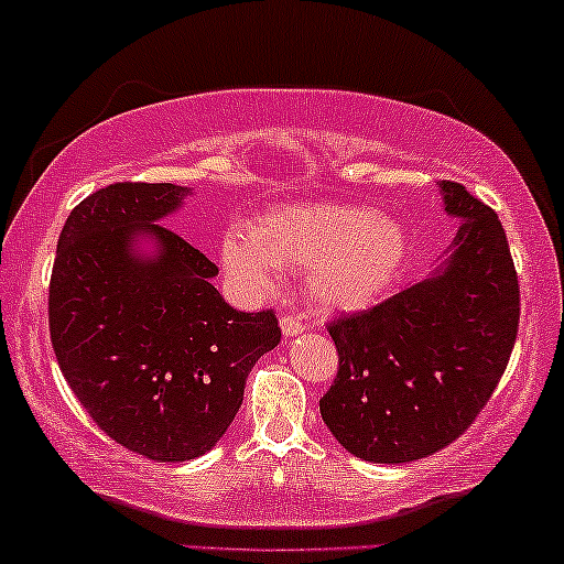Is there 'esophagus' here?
I'll use <instances>...</instances> for the list:
<instances>
[{
    "label": "esophagus",
    "mask_w": 564,
    "mask_h": 564,
    "mask_svg": "<svg viewBox=\"0 0 564 564\" xmlns=\"http://www.w3.org/2000/svg\"><path fill=\"white\" fill-rule=\"evenodd\" d=\"M280 328H282L284 336H297V334H303V330H305L303 321H300L297 315H282Z\"/></svg>",
    "instance_id": "34e87169"
}]
</instances>
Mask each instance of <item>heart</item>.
I'll return each instance as SVG.
<instances>
[{
    "label": "heart",
    "mask_w": 564,
    "mask_h": 564,
    "mask_svg": "<svg viewBox=\"0 0 564 564\" xmlns=\"http://www.w3.org/2000/svg\"><path fill=\"white\" fill-rule=\"evenodd\" d=\"M403 223L365 205L305 203L272 207L223 243V264L253 292L274 269H303L305 295L321 311H361L380 300L403 267Z\"/></svg>",
    "instance_id": "obj_1"
}]
</instances>
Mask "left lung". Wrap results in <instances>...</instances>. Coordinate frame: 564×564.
Segmentation results:
<instances>
[{"mask_svg":"<svg viewBox=\"0 0 564 564\" xmlns=\"http://www.w3.org/2000/svg\"><path fill=\"white\" fill-rule=\"evenodd\" d=\"M438 192L459 220L444 267L328 323L338 372L321 415L346 452L377 465L429 457L465 434L519 330V274L496 210L457 182Z\"/></svg>","mask_w":564,"mask_h":564,"instance_id":"8db88e82","label":"left lung"}]
</instances>
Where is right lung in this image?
<instances>
[{"label":"right lung","instance_id":"obj_1","mask_svg":"<svg viewBox=\"0 0 564 564\" xmlns=\"http://www.w3.org/2000/svg\"><path fill=\"white\" fill-rule=\"evenodd\" d=\"M187 187L115 182L66 218L48 288L51 344L68 388L112 442L153 462L210 452L246 377L280 344L274 311L230 307L203 251L161 226ZM151 235L160 251L135 254Z\"/></svg>","mask_w":564,"mask_h":564}]
</instances>
